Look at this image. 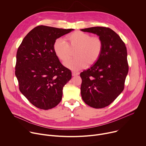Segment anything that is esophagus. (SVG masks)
Listing matches in <instances>:
<instances>
[{
  "label": "esophagus",
  "mask_w": 146,
  "mask_h": 146,
  "mask_svg": "<svg viewBox=\"0 0 146 146\" xmlns=\"http://www.w3.org/2000/svg\"><path fill=\"white\" fill-rule=\"evenodd\" d=\"M79 74V73L78 72H72V76H77Z\"/></svg>",
  "instance_id": "1"
}]
</instances>
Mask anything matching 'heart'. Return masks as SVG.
I'll return each mask as SVG.
<instances>
[{"mask_svg": "<svg viewBox=\"0 0 146 146\" xmlns=\"http://www.w3.org/2000/svg\"><path fill=\"white\" fill-rule=\"evenodd\" d=\"M102 40L98 36L81 31H76L68 35L66 42L61 38L56 39L53 45L54 53L61 61L66 60L74 51L75 58L64 62L68 69L77 71L91 66L98 60L103 50Z\"/></svg>", "mask_w": 146, "mask_h": 146, "instance_id": "b5f03b06", "label": "heart"}]
</instances>
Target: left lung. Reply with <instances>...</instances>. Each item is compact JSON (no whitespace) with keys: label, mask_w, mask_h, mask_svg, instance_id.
I'll return each instance as SVG.
<instances>
[{"label":"left lung","mask_w":146,"mask_h":146,"mask_svg":"<svg viewBox=\"0 0 146 146\" xmlns=\"http://www.w3.org/2000/svg\"><path fill=\"white\" fill-rule=\"evenodd\" d=\"M81 31L97 35L103 43L101 55L95 64L80 73L81 97L93 108H105L124 89L129 69L127 48L119 35L110 28L95 27Z\"/></svg>","instance_id":"left-lung-1"}]
</instances>
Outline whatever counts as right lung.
Returning <instances> with one entry per match:
<instances>
[{
  "instance_id": "add662e5",
  "label": "right lung",
  "mask_w": 146,
  "mask_h": 146,
  "mask_svg": "<svg viewBox=\"0 0 146 146\" xmlns=\"http://www.w3.org/2000/svg\"><path fill=\"white\" fill-rule=\"evenodd\" d=\"M73 30L36 27L18 48L15 74L19 91L38 109L48 110L57 106L64 86L72 78L70 70L55 55L53 45L57 38Z\"/></svg>"
}]
</instances>
